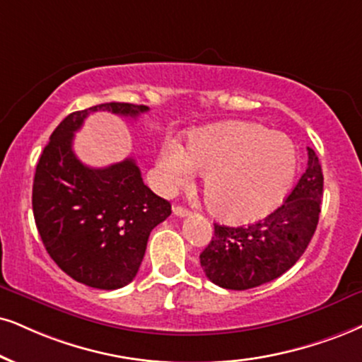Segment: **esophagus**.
I'll return each instance as SVG.
<instances>
[{
  "label": "esophagus",
  "mask_w": 362,
  "mask_h": 362,
  "mask_svg": "<svg viewBox=\"0 0 362 362\" xmlns=\"http://www.w3.org/2000/svg\"><path fill=\"white\" fill-rule=\"evenodd\" d=\"M173 213L176 216H180V218H185V216H188L189 215V209L188 208H185V206H176V208H173Z\"/></svg>",
  "instance_id": "obj_1"
}]
</instances>
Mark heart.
I'll use <instances>...</instances> for the list:
<instances>
[{
  "label": "heart",
  "instance_id": "heart-1",
  "mask_svg": "<svg viewBox=\"0 0 362 362\" xmlns=\"http://www.w3.org/2000/svg\"><path fill=\"white\" fill-rule=\"evenodd\" d=\"M186 148L171 141L160 151L163 188L186 185L196 168L206 169L203 185L209 206L231 221L270 213L287 196L297 173L292 142L258 124H223L198 131Z\"/></svg>",
  "mask_w": 362,
  "mask_h": 362
}]
</instances>
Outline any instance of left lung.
<instances>
[{
	"label": "left lung",
	"mask_w": 362,
	"mask_h": 362,
	"mask_svg": "<svg viewBox=\"0 0 362 362\" xmlns=\"http://www.w3.org/2000/svg\"><path fill=\"white\" fill-rule=\"evenodd\" d=\"M307 169L285 203L247 226L215 223V236L199 255L213 284L247 290L279 279L304 255L317 228L324 176L317 154L307 147Z\"/></svg>",
	"instance_id": "obj_1"
}]
</instances>
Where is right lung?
<instances>
[{"mask_svg":"<svg viewBox=\"0 0 362 362\" xmlns=\"http://www.w3.org/2000/svg\"><path fill=\"white\" fill-rule=\"evenodd\" d=\"M99 110L136 119L149 107L109 102L66 115L40 156L31 204L53 262L80 284L115 290L132 282L151 231L171 215V204L147 188L132 158L107 168L77 159L74 134Z\"/></svg>","mask_w":362,"mask_h":362,"instance_id":"right-lung-1","label":"right lung"}]
</instances>
